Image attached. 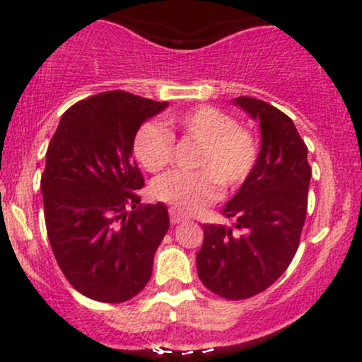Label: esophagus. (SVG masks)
I'll use <instances>...</instances> for the list:
<instances>
[{
	"mask_svg": "<svg viewBox=\"0 0 362 362\" xmlns=\"http://www.w3.org/2000/svg\"><path fill=\"white\" fill-rule=\"evenodd\" d=\"M170 221H171V224H180V222L187 221V217H185L184 214H180V211H177V210H173V208H171V210H170Z\"/></svg>",
	"mask_w": 362,
	"mask_h": 362,
	"instance_id": "34e87169",
	"label": "esophagus"
}]
</instances>
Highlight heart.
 <instances>
[{
  "label": "heart",
  "mask_w": 362,
  "mask_h": 362,
  "mask_svg": "<svg viewBox=\"0 0 362 362\" xmlns=\"http://www.w3.org/2000/svg\"><path fill=\"white\" fill-rule=\"evenodd\" d=\"M166 126L145 122L134 134L133 152L151 173L164 170L173 160L175 138L180 133L198 144L192 171H171L152 184V196L182 214H192L221 196L236 192L255 170L259 141L254 131L236 122L226 110L202 105L171 115Z\"/></svg>",
  "instance_id": "b5f03b06"
}]
</instances>
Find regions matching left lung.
Masks as SVG:
<instances>
[{"instance_id": "obj_1", "label": "left lung", "mask_w": 362, "mask_h": 362, "mask_svg": "<svg viewBox=\"0 0 362 362\" xmlns=\"http://www.w3.org/2000/svg\"><path fill=\"white\" fill-rule=\"evenodd\" d=\"M235 103L259 120L261 152L249 180L222 208L235 228L203 224L196 262L206 289L240 301L268 289L289 268L306 218L312 168L291 117L255 98Z\"/></svg>"}]
</instances>
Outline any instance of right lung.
<instances>
[{"instance_id": "add662e5", "label": "right lung", "mask_w": 362, "mask_h": 362, "mask_svg": "<svg viewBox=\"0 0 362 362\" xmlns=\"http://www.w3.org/2000/svg\"><path fill=\"white\" fill-rule=\"evenodd\" d=\"M166 107L126 90L94 94L64 112L47 148V236L63 275L87 298L124 303L151 280L170 217L163 203L138 204L145 182L133 141Z\"/></svg>"}]
</instances>
